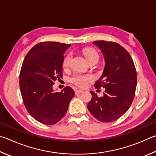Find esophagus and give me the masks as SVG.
Instances as JSON below:
<instances>
[{
	"label": "esophagus",
	"mask_w": 156,
	"mask_h": 156,
	"mask_svg": "<svg viewBox=\"0 0 156 156\" xmlns=\"http://www.w3.org/2000/svg\"><path fill=\"white\" fill-rule=\"evenodd\" d=\"M83 92V90H75V94H81Z\"/></svg>",
	"instance_id": "obj_1"
}]
</instances>
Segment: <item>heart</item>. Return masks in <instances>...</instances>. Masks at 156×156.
I'll list each match as a JSON object with an SVG mask.
<instances>
[{
  "mask_svg": "<svg viewBox=\"0 0 156 156\" xmlns=\"http://www.w3.org/2000/svg\"><path fill=\"white\" fill-rule=\"evenodd\" d=\"M83 54L85 55L88 61H89L90 59H91L92 58H94V57L99 58V55L97 53V51L91 48H84ZM70 58V54H68L67 55L64 57V62H63V65H64V66H68V64H69ZM91 80L92 77L90 76L79 75V74H76V75H73L72 77L70 79V81L71 83L79 87H86L87 86V84H88V81Z\"/></svg>",
  "mask_w": 156,
  "mask_h": 156,
  "instance_id": "b5f03b06",
  "label": "heart"
}]
</instances>
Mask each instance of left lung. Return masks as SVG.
Returning a JSON list of instances; mask_svg holds the SVG:
<instances>
[{
	"mask_svg": "<svg viewBox=\"0 0 156 156\" xmlns=\"http://www.w3.org/2000/svg\"><path fill=\"white\" fill-rule=\"evenodd\" d=\"M104 55V70L94 86L105 88L103 96L90 92L88 109L92 116L105 122L119 119L129 108L135 96L137 73L129 53L118 43L94 41Z\"/></svg>",
	"mask_w": 156,
	"mask_h": 156,
	"instance_id": "1",
	"label": "left lung"
}]
</instances>
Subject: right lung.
Listing matches in <instances>:
<instances>
[{"mask_svg":"<svg viewBox=\"0 0 156 156\" xmlns=\"http://www.w3.org/2000/svg\"><path fill=\"white\" fill-rule=\"evenodd\" d=\"M70 44L56 42L35 45L22 65L20 88L24 105L33 118L44 125H54L66 113L75 92L69 86L54 92V81L62 77L64 53Z\"/></svg>","mask_w":156,"mask_h":156,"instance_id":"1","label":"right lung"}]
</instances>
